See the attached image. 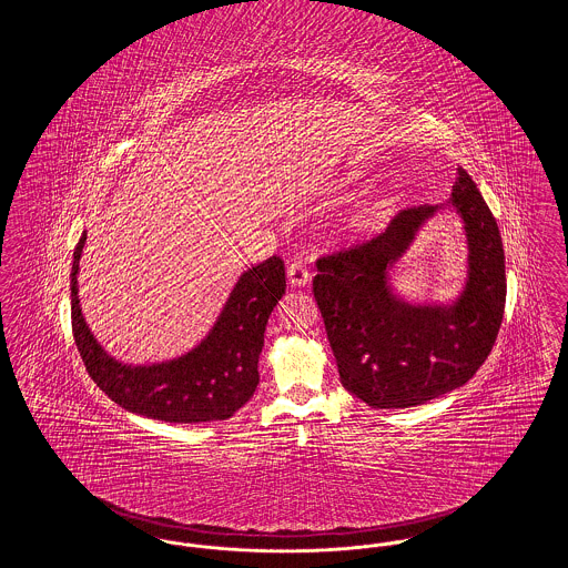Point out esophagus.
<instances>
[{
  "mask_svg": "<svg viewBox=\"0 0 568 568\" xmlns=\"http://www.w3.org/2000/svg\"><path fill=\"white\" fill-rule=\"evenodd\" d=\"M287 281L292 287H306L311 283V272L304 262H292L287 268Z\"/></svg>",
  "mask_w": 568,
  "mask_h": 568,
  "instance_id": "esophagus-1",
  "label": "esophagus"
}]
</instances>
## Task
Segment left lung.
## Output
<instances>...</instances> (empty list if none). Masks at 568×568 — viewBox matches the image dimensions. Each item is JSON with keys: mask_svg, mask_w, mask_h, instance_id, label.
Masks as SVG:
<instances>
[{"mask_svg": "<svg viewBox=\"0 0 568 568\" xmlns=\"http://www.w3.org/2000/svg\"><path fill=\"white\" fill-rule=\"evenodd\" d=\"M445 205L465 223L467 283L452 305H413L393 292L388 272ZM313 294L343 387L373 408L424 405L462 387L496 343L507 297L496 219L458 168L447 204L400 211L373 241L320 257Z\"/></svg>", "mask_w": 568, "mask_h": 568, "instance_id": "obj_1", "label": "left lung"}]
</instances>
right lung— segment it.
<instances>
[{"instance_id": "1", "label": "right lung", "mask_w": 568, "mask_h": 568, "mask_svg": "<svg viewBox=\"0 0 568 568\" xmlns=\"http://www.w3.org/2000/svg\"><path fill=\"white\" fill-rule=\"evenodd\" d=\"M87 232L74 248L70 274L72 332L89 377L125 410L170 424L232 417L260 383L257 362L272 308L285 294V264L276 255L241 274L215 325L191 352L158 364H123L93 336L82 317L79 262Z\"/></svg>"}]
</instances>
